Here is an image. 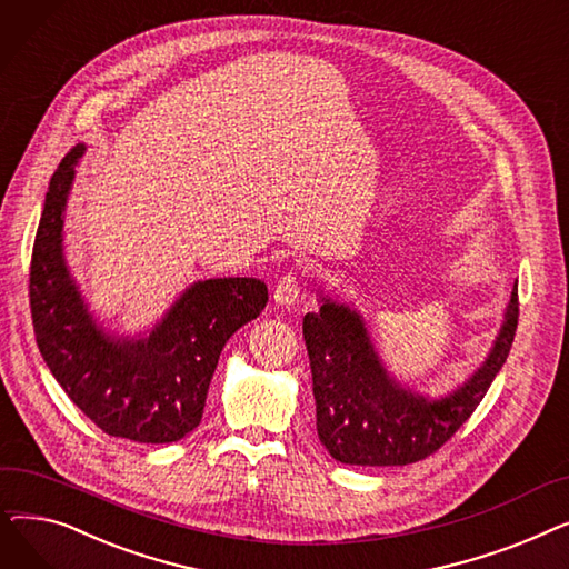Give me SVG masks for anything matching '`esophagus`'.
<instances>
[{
  "instance_id": "esophagus-1",
  "label": "esophagus",
  "mask_w": 569,
  "mask_h": 569,
  "mask_svg": "<svg viewBox=\"0 0 569 569\" xmlns=\"http://www.w3.org/2000/svg\"><path fill=\"white\" fill-rule=\"evenodd\" d=\"M297 297H300V283H297V277L283 274L274 288V302L279 307L290 309L297 302Z\"/></svg>"
}]
</instances>
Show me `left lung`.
I'll return each instance as SVG.
<instances>
[{"instance_id": "1", "label": "left lung", "mask_w": 569, "mask_h": 569, "mask_svg": "<svg viewBox=\"0 0 569 569\" xmlns=\"http://www.w3.org/2000/svg\"><path fill=\"white\" fill-rule=\"evenodd\" d=\"M320 311L305 316L318 438L350 466H406L433 455L480 406L510 355L517 283L485 362L438 399L412 392L385 369L367 322L355 307L320 292Z\"/></svg>"}]
</instances>
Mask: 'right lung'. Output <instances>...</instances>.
<instances>
[{
  "mask_svg": "<svg viewBox=\"0 0 569 569\" xmlns=\"http://www.w3.org/2000/svg\"><path fill=\"white\" fill-rule=\"evenodd\" d=\"M78 142L54 170L39 221L29 305L43 360L101 431L174 442L200 420L226 341L260 316L267 286L223 277L191 283L142 335H114L92 313L64 256V212L84 154Z\"/></svg>",
  "mask_w": 569,
  "mask_h": 569,
  "instance_id": "right-lung-1",
  "label": "right lung"
}]
</instances>
